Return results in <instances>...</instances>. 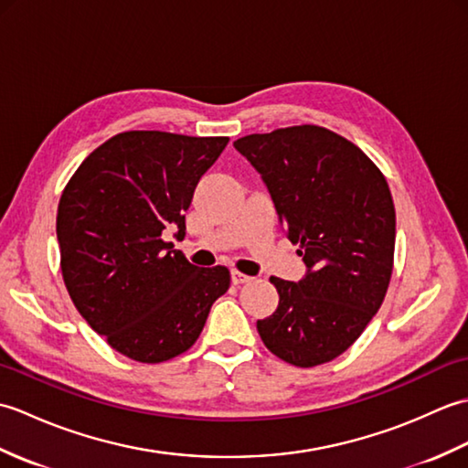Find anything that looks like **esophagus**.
Here are the masks:
<instances>
[{
    "label": "esophagus",
    "mask_w": 468,
    "mask_h": 468,
    "mask_svg": "<svg viewBox=\"0 0 468 468\" xmlns=\"http://www.w3.org/2000/svg\"><path fill=\"white\" fill-rule=\"evenodd\" d=\"M231 282H233V285H241V283L251 282V277L235 270V271H231Z\"/></svg>",
    "instance_id": "esophagus-1"
}]
</instances>
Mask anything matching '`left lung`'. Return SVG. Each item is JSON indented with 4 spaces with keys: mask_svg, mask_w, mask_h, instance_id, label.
Wrapping results in <instances>:
<instances>
[{
    "mask_svg": "<svg viewBox=\"0 0 468 468\" xmlns=\"http://www.w3.org/2000/svg\"><path fill=\"white\" fill-rule=\"evenodd\" d=\"M233 146L271 195L287 239L300 245V282L271 277L277 310L257 320L267 350L312 367L350 347L390 283L396 213L384 175L354 143L302 124L250 134Z\"/></svg>",
    "mask_w": 468,
    "mask_h": 468,
    "instance_id": "obj_1",
    "label": "left lung"
}]
</instances>
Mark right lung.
I'll return each mask as SVG.
<instances>
[{
  "label": "right lung",
  "mask_w": 468,
  "mask_h": 468,
  "mask_svg": "<svg viewBox=\"0 0 468 468\" xmlns=\"http://www.w3.org/2000/svg\"><path fill=\"white\" fill-rule=\"evenodd\" d=\"M227 136L128 131L86 156L58 205L56 233L76 310L116 352L158 364L186 352L217 297L223 265L197 267L163 235L185 211Z\"/></svg>",
  "instance_id": "obj_1"
}]
</instances>
